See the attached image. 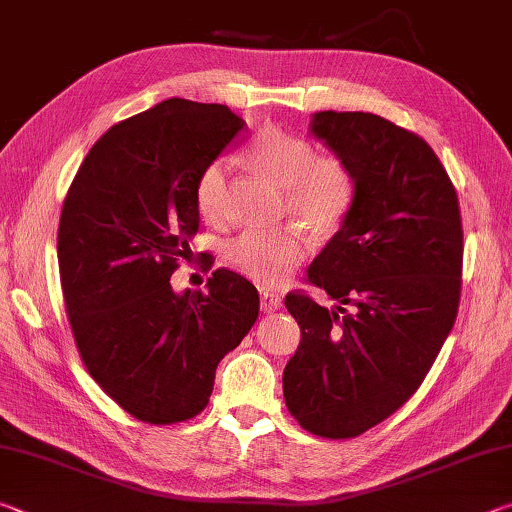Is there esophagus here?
Returning a JSON list of instances; mask_svg holds the SVG:
<instances>
[{
  "label": "esophagus",
  "instance_id": "esophagus-1",
  "mask_svg": "<svg viewBox=\"0 0 512 512\" xmlns=\"http://www.w3.org/2000/svg\"><path fill=\"white\" fill-rule=\"evenodd\" d=\"M259 305H262V311L271 314V311H277L282 307V298L273 291H259Z\"/></svg>",
  "mask_w": 512,
  "mask_h": 512
}]
</instances>
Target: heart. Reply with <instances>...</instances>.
<instances>
[{"mask_svg": "<svg viewBox=\"0 0 512 512\" xmlns=\"http://www.w3.org/2000/svg\"><path fill=\"white\" fill-rule=\"evenodd\" d=\"M255 167L284 187L287 210L318 235H329L345 221L354 203V176L336 155H316L314 144L280 128H266L250 146ZM232 162L207 164L196 183V205L207 221L225 212ZM309 253V239L298 225L246 230L225 248L230 266L259 287H280Z\"/></svg>", "mask_w": 512, "mask_h": 512, "instance_id": "heart-1", "label": "heart"}]
</instances>
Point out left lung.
I'll use <instances>...</instances> for the list:
<instances>
[{"label": "left lung", "instance_id": "obj_1", "mask_svg": "<svg viewBox=\"0 0 512 512\" xmlns=\"http://www.w3.org/2000/svg\"><path fill=\"white\" fill-rule=\"evenodd\" d=\"M309 128L357 189L307 271L336 307L284 298L300 345L282 388L302 429L339 440L393 415L427 377L458 314L463 228L452 180L422 137L372 112L323 110Z\"/></svg>", "mask_w": 512, "mask_h": 512}]
</instances>
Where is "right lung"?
<instances>
[{
    "instance_id": "right-lung-1",
    "label": "right lung",
    "mask_w": 512,
    "mask_h": 512,
    "mask_svg": "<svg viewBox=\"0 0 512 512\" xmlns=\"http://www.w3.org/2000/svg\"><path fill=\"white\" fill-rule=\"evenodd\" d=\"M246 121L221 103L167 99L103 133L58 225L67 318L92 379L133 418L173 424L210 402L219 361L259 314L246 277L171 289L198 232L196 183Z\"/></svg>"
}]
</instances>
